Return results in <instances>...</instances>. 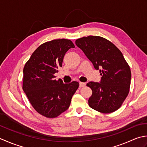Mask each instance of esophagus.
I'll use <instances>...</instances> for the list:
<instances>
[{"label": "esophagus", "instance_id": "1", "mask_svg": "<svg viewBox=\"0 0 147 147\" xmlns=\"http://www.w3.org/2000/svg\"><path fill=\"white\" fill-rule=\"evenodd\" d=\"M85 86H86V83H84V82H80L79 83V87H80V88H82V87H84Z\"/></svg>", "mask_w": 147, "mask_h": 147}]
</instances>
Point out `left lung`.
Returning a JSON list of instances; mask_svg holds the SVG:
<instances>
[{
  "label": "left lung",
  "instance_id": "left-lung-1",
  "mask_svg": "<svg viewBox=\"0 0 147 147\" xmlns=\"http://www.w3.org/2000/svg\"><path fill=\"white\" fill-rule=\"evenodd\" d=\"M77 47L99 70L101 82H89L87 86L92 93L89 106L96 111L109 113L118 110L129 92L131 72L123 55L110 40L89 35L76 40Z\"/></svg>",
  "mask_w": 147,
  "mask_h": 147
}]
</instances>
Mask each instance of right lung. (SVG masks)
<instances>
[{
	"label": "right lung",
	"instance_id": "right-lung-1",
	"mask_svg": "<svg viewBox=\"0 0 147 147\" xmlns=\"http://www.w3.org/2000/svg\"><path fill=\"white\" fill-rule=\"evenodd\" d=\"M70 40L55 39L38 46L23 68V89L34 109L47 118H55L70 107L79 86L73 81L64 84L55 74L62 67L65 53L74 48Z\"/></svg>",
	"mask_w": 147,
	"mask_h": 147
}]
</instances>
